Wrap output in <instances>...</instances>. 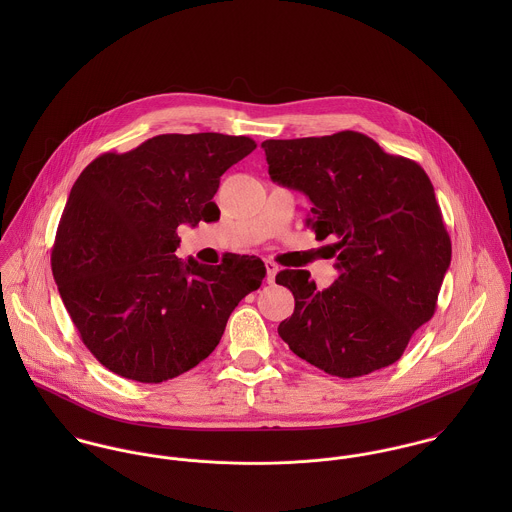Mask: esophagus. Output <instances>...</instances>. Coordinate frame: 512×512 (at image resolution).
<instances>
[{"mask_svg":"<svg viewBox=\"0 0 512 512\" xmlns=\"http://www.w3.org/2000/svg\"><path fill=\"white\" fill-rule=\"evenodd\" d=\"M276 274H278V266H276L274 262L266 260V282H268V284H274Z\"/></svg>","mask_w":512,"mask_h":512,"instance_id":"obj_1","label":"esophagus"}]
</instances>
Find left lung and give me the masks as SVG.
<instances>
[{
    "label": "left lung",
    "mask_w": 512,
    "mask_h": 512,
    "mask_svg": "<svg viewBox=\"0 0 512 512\" xmlns=\"http://www.w3.org/2000/svg\"><path fill=\"white\" fill-rule=\"evenodd\" d=\"M272 181L301 191L305 224L329 244L339 278L317 290L307 270H282L292 317L278 327L293 353L339 378L396 363L438 305L451 262L434 185L412 159L359 132L262 142Z\"/></svg>",
    "instance_id": "left-lung-1"
}]
</instances>
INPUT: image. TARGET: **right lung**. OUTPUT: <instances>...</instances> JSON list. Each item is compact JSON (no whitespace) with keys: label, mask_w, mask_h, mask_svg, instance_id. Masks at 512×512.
Here are the masks:
<instances>
[{"label":"right lung","mask_w":512,"mask_h":512,"mask_svg":"<svg viewBox=\"0 0 512 512\" xmlns=\"http://www.w3.org/2000/svg\"><path fill=\"white\" fill-rule=\"evenodd\" d=\"M254 149L246 136L163 134L80 173L51 266L100 365L147 384L175 378L215 351L234 307L260 288L256 256L228 254L219 266L175 256L179 224L219 219L220 175Z\"/></svg>","instance_id":"1"}]
</instances>
